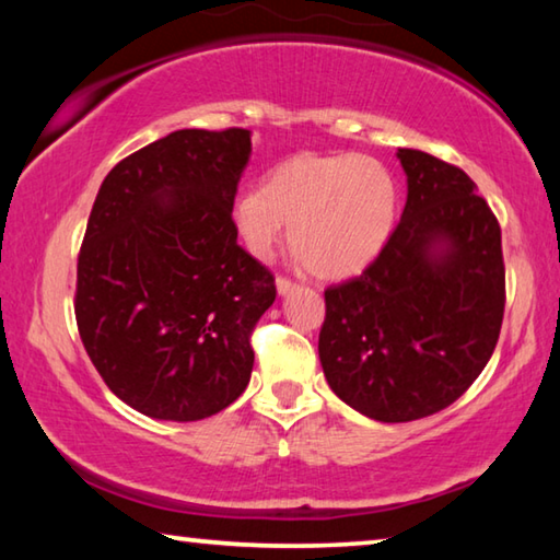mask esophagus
Instances as JSON below:
<instances>
[{"label": "esophagus", "mask_w": 560, "mask_h": 560, "mask_svg": "<svg viewBox=\"0 0 560 560\" xmlns=\"http://www.w3.org/2000/svg\"><path fill=\"white\" fill-rule=\"evenodd\" d=\"M296 287H299V283L291 281L289 277H277V289H279V293H289V291H293Z\"/></svg>", "instance_id": "1"}]
</instances>
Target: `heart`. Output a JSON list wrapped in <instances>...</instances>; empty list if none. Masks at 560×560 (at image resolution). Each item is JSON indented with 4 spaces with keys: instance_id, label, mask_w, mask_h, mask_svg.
<instances>
[{
    "instance_id": "heart-1",
    "label": "heart",
    "mask_w": 560,
    "mask_h": 560,
    "mask_svg": "<svg viewBox=\"0 0 560 560\" xmlns=\"http://www.w3.org/2000/svg\"><path fill=\"white\" fill-rule=\"evenodd\" d=\"M397 185L390 170L363 155H299L269 170L261 189L234 200L232 224L246 252L269 259L291 224V254L324 279L358 273L393 232Z\"/></svg>"
}]
</instances>
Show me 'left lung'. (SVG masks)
<instances>
[{
  "label": "left lung",
  "instance_id": "left-lung-1",
  "mask_svg": "<svg viewBox=\"0 0 560 560\" xmlns=\"http://www.w3.org/2000/svg\"><path fill=\"white\" fill-rule=\"evenodd\" d=\"M402 220L363 273L324 291L318 355L340 400L371 420L450 407L494 353L506 303L501 226L462 167L397 150Z\"/></svg>",
  "mask_w": 560,
  "mask_h": 560
}]
</instances>
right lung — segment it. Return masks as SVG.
Wrapping results in <instances>:
<instances>
[{"label": "right lung", "mask_w": 560, "mask_h": 560, "mask_svg": "<svg viewBox=\"0 0 560 560\" xmlns=\"http://www.w3.org/2000/svg\"><path fill=\"white\" fill-rule=\"evenodd\" d=\"M249 130H175L103 179L75 267V326L103 383L155 420L195 422L249 383L273 273L236 244Z\"/></svg>", "instance_id": "1"}]
</instances>
